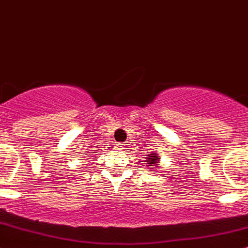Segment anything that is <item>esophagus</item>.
<instances>
[{"label": "esophagus", "instance_id": "obj_1", "mask_svg": "<svg viewBox=\"0 0 248 248\" xmlns=\"http://www.w3.org/2000/svg\"><path fill=\"white\" fill-rule=\"evenodd\" d=\"M124 145H126V144H124V142H117V149H119V150H124V147H126V146H124Z\"/></svg>", "mask_w": 248, "mask_h": 248}]
</instances>
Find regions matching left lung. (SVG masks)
<instances>
[{
  "mask_svg": "<svg viewBox=\"0 0 248 248\" xmlns=\"http://www.w3.org/2000/svg\"><path fill=\"white\" fill-rule=\"evenodd\" d=\"M158 159L159 157L157 156V154H150L147 155V157L145 158V167L149 169H156L158 168Z\"/></svg>",
  "mask_w": 248,
  "mask_h": 248,
  "instance_id": "obj_1",
  "label": "left lung"
}]
</instances>
